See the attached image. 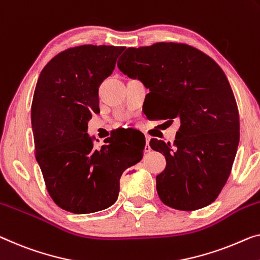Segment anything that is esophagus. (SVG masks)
Listing matches in <instances>:
<instances>
[{"label":"esophagus","instance_id":"obj_1","mask_svg":"<svg viewBox=\"0 0 260 260\" xmlns=\"http://www.w3.org/2000/svg\"><path fill=\"white\" fill-rule=\"evenodd\" d=\"M150 150H152V148H150V146H149V138H146V146H145V152H150Z\"/></svg>","mask_w":260,"mask_h":260}]
</instances>
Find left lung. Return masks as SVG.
<instances>
[{
  "mask_svg": "<svg viewBox=\"0 0 260 260\" xmlns=\"http://www.w3.org/2000/svg\"><path fill=\"white\" fill-rule=\"evenodd\" d=\"M118 68L149 88L146 100L155 118L181 121L173 145L149 142L167 161L156 176L160 200L183 211L211 204L229 179L239 143L238 107L225 73L201 50L174 42L128 48Z\"/></svg>",
  "mask_w": 260,
  "mask_h": 260,
  "instance_id": "8db88e82",
  "label": "left lung"
}]
</instances>
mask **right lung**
<instances>
[{
  "label": "right lung",
  "mask_w": 260,
  "mask_h": 260,
  "mask_svg": "<svg viewBox=\"0 0 260 260\" xmlns=\"http://www.w3.org/2000/svg\"><path fill=\"white\" fill-rule=\"evenodd\" d=\"M123 46L85 44L69 48L42 70L31 105L35 156L45 187L58 207L91 214L118 199L123 170L138 164L145 135L117 129L94 148L86 133L99 112L98 90L113 72Z\"/></svg>",
  "instance_id": "add662e5"
}]
</instances>
